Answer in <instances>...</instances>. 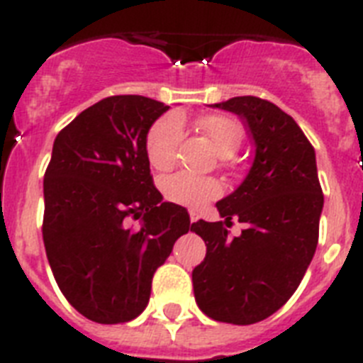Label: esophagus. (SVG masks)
<instances>
[{
  "label": "esophagus",
  "mask_w": 363,
  "mask_h": 363,
  "mask_svg": "<svg viewBox=\"0 0 363 363\" xmlns=\"http://www.w3.org/2000/svg\"><path fill=\"white\" fill-rule=\"evenodd\" d=\"M201 219V213L197 210H190V220L191 223H197Z\"/></svg>",
  "instance_id": "obj_1"
}]
</instances>
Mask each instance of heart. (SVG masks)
I'll return each instance as SVG.
<instances>
[{
	"mask_svg": "<svg viewBox=\"0 0 363 363\" xmlns=\"http://www.w3.org/2000/svg\"><path fill=\"white\" fill-rule=\"evenodd\" d=\"M199 129L210 138L220 157H230L238 150L242 138V128L238 121L226 115H203L197 118ZM184 124L177 113L160 116L146 135V159L157 172H168L175 164ZM164 199L177 206L199 210L223 194V186L212 177H197L190 173H175L160 182Z\"/></svg>",
	"mask_w": 363,
	"mask_h": 363,
	"instance_id": "1",
	"label": "heart"
}]
</instances>
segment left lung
<instances>
[{"label":"left lung","instance_id":"left-lung-1","mask_svg":"<svg viewBox=\"0 0 363 363\" xmlns=\"http://www.w3.org/2000/svg\"><path fill=\"white\" fill-rule=\"evenodd\" d=\"M212 107L241 116L256 150L245 181L217 201L223 220L191 225L206 242V257L191 272L194 294L208 318L250 325L279 311L303 279L323 194L313 144L291 115L257 96ZM232 218L245 225L238 238L228 235Z\"/></svg>","mask_w":363,"mask_h":363}]
</instances>
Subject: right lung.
<instances>
[{
  "label": "right lung",
  "mask_w": 363,
  "mask_h": 363,
  "mask_svg": "<svg viewBox=\"0 0 363 363\" xmlns=\"http://www.w3.org/2000/svg\"><path fill=\"white\" fill-rule=\"evenodd\" d=\"M168 109L138 94L107 96L52 144L43 179L47 259L69 303L96 323L143 313L153 274L191 230L188 210L162 201L146 159L147 131Z\"/></svg>",
  "instance_id": "1"
}]
</instances>
